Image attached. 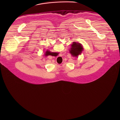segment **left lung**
Segmentation results:
<instances>
[{
    "label": "left lung",
    "instance_id": "1",
    "mask_svg": "<svg viewBox=\"0 0 120 120\" xmlns=\"http://www.w3.org/2000/svg\"><path fill=\"white\" fill-rule=\"evenodd\" d=\"M83 50V48L80 43L74 42L71 45V48L70 49V54L74 56L77 57L80 55Z\"/></svg>",
    "mask_w": 120,
    "mask_h": 120
}]
</instances>
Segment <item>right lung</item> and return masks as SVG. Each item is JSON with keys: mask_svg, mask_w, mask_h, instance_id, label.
<instances>
[{"mask_svg": "<svg viewBox=\"0 0 120 120\" xmlns=\"http://www.w3.org/2000/svg\"><path fill=\"white\" fill-rule=\"evenodd\" d=\"M56 53H53V52H50V51H46L45 54V56H54L55 55H56Z\"/></svg>", "mask_w": 120, "mask_h": 120, "instance_id": "obj_1", "label": "right lung"}]
</instances>
